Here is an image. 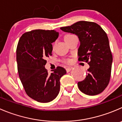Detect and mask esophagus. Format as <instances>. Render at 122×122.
<instances>
[{
	"label": "esophagus",
	"mask_w": 122,
	"mask_h": 122,
	"mask_svg": "<svg viewBox=\"0 0 122 122\" xmlns=\"http://www.w3.org/2000/svg\"><path fill=\"white\" fill-rule=\"evenodd\" d=\"M72 69V67H68V68H66V71H67V72L68 73V72L70 71Z\"/></svg>",
	"instance_id": "esophagus-1"
}]
</instances>
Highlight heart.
<instances>
[{
	"label": "heart",
	"mask_w": 122,
	"mask_h": 122,
	"mask_svg": "<svg viewBox=\"0 0 122 122\" xmlns=\"http://www.w3.org/2000/svg\"><path fill=\"white\" fill-rule=\"evenodd\" d=\"M75 36H76L75 35H73V34H67V35H65L64 40H65V41L66 42V41H68V40H70V39H71L73 38V37H75ZM66 62H70V60H67Z\"/></svg>",
	"instance_id": "heart-1"
}]
</instances>
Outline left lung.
Segmentation results:
<instances>
[{
	"label": "left lung",
	"mask_w": 122,
	"mask_h": 122,
	"mask_svg": "<svg viewBox=\"0 0 122 122\" xmlns=\"http://www.w3.org/2000/svg\"><path fill=\"white\" fill-rule=\"evenodd\" d=\"M60 28L78 36L80 42L78 60L90 66L86 78L77 83L80 91L88 95L101 93L109 83L113 62L106 33L95 22L85 21Z\"/></svg>",
	"instance_id": "left-lung-1"
}]
</instances>
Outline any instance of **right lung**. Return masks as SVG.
<instances>
[{
  "mask_svg": "<svg viewBox=\"0 0 122 122\" xmlns=\"http://www.w3.org/2000/svg\"><path fill=\"white\" fill-rule=\"evenodd\" d=\"M55 30H34L21 36L16 48L18 71L26 94L35 101L49 102L57 97L60 80L66 74L57 67L49 74L45 68L46 58L51 56L52 43L58 37Z\"/></svg>",
  "mask_w": 122,
  "mask_h": 122,
  "instance_id": "obj_1",
  "label": "right lung"
}]
</instances>
